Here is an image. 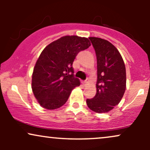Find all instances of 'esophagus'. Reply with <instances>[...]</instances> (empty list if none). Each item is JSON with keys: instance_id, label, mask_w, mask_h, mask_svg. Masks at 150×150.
<instances>
[{"instance_id": "obj_1", "label": "esophagus", "mask_w": 150, "mask_h": 150, "mask_svg": "<svg viewBox=\"0 0 150 150\" xmlns=\"http://www.w3.org/2000/svg\"><path fill=\"white\" fill-rule=\"evenodd\" d=\"M89 82V79L87 78V79H86V80H85V85H88Z\"/></svg>"}]
</instances>
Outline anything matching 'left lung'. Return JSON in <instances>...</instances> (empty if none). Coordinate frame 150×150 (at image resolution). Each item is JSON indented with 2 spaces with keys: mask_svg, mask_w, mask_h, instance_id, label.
Wrapping results in <instances>:
<instances>
[{
  "mask_svg": "<svg viewBox=\"0 0 150 150\" xmlns=\"http://www.w3.org/2000/svg\"><path fill=\"white\" fill-rule=\"evenodd\" d=\"M97 61V94L87 99L88 107L96 113H106L118 104L126 87L124 62L111 43L97 37H89Z\"/></svg>",
  "mask_w": 150,
  "mask_h": 150,
  "instance_id": "8db88e82",
  "label": "left lung"
}]
</instances>
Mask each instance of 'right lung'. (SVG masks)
Listing matches in <instances>:
<instances>
[{
  "instance_id": "right-lung-1",
  "label": "right lung",
  "mask_w": 150,
  "mask_h": 150,
  "mask_svg": "<svg viewBox=\"0 0 150 150\" xmlns=\"http://www.w3.org/2000/svg\"><path fill=\"white\" fill-rule=\"evenodd\" d=\"M89 39L65 36L49 44L38 58L33 74L32 88L42 107L53 110L65 104L71 91L80 85L74 77L73 63L77 53L88 49Z\"/></svg>"
}]
</instances>
